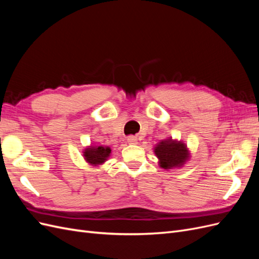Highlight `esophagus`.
<instances>
[{
	"label": "esophagus",
	"mask_w": 259,
	"mask_h": 259,
	"mask_svg": "<svg viewBox=\"0 0 259 259\" xmlns=\"http://www.w3.org/2000/svg\"><path fill=\"white\" fill-rule=\"evenodd\" d=\"M127 142H128V144H137V137L136 136H128Z\"/></svg>",
	"instance_id": "1"
}]
</instances>
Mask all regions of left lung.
<instances>
[{"label": "left lung", "mask_w": 259, "mask_h": 259, "mask_svg": "<svg viewBox=\"0 0 259 259\" xmlns=\"http://www.w3.org/2000/svg\"><path fill=\"white\" fill-rule=\"evenodd\" d=\"M154 153L159 159V165L164 169L182 167L190 156L189 150L183 142L171 138L164 139L156 145Z\"/></svg>", "instance_id": "8db88e82"}]
</instances>
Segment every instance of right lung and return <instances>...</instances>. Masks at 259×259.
Wrapping results in <instances>:
<instances>
[{
    "instance_id": "obj_1",
    "label": "right lung",
    "mask_w": 259,
    "mask_h": 259,
    "mask_svg": "<svg viewBox=\"0 0 259 259\" xmlns=\"http://www.w3.org/2000/svg\"><path fill=\"white\" fill-rule=\"evenodd\" d=\"M111 154V149L104 146H91L84 149V159L93 166H98L105 163Z\"/></svg>"
}]
</instances>
